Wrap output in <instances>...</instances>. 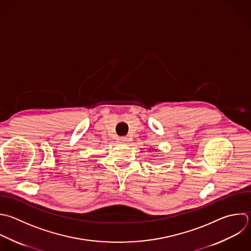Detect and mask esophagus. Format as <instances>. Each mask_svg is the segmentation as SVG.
<instances>
[{
	"instance_id": "obj_1",
	"label": "esophagus",
	"mask_w": 251,
	"mask_h": 251,
	"mask_svg": "<svg viewBox=\"0 0 251 251\" xmlns=\"http://www.w3.org/2000/svg\"><path fill=\"white\" fill-rule=\"evenodd\" d=\"M120 141H121V143H126L128 141V138L126 136H122V137H120Z\"/></svg>"
}]
</instances>
